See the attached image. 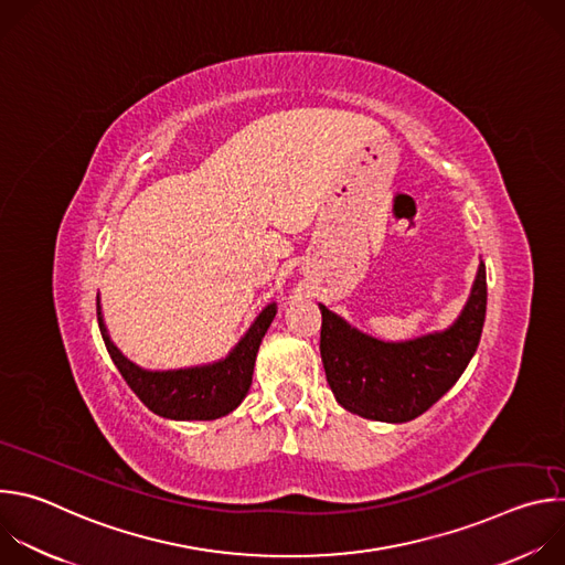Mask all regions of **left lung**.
<instances>
[{
  "instance_id": "obj_1",
  "label": "left lung",
  "mask_w": 565,
  "mask_h": 565,
  "mask_svg": "<svg viewBox=\"0 0 565 565\" xmlns=\"http://www.w3.org/2000/svg\"><path fill=\"white\" fill-rule=\"evenodd\" d=\"M486 264H480L469 301L454 327L412 342L373 340L319 303V353L335 399L347 412L371 420L418 418L467 369L486 324Z\"/></svg>"
}]
</instances>
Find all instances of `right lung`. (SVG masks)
<instances>
[{"label":"right lung","mask_w":565,"mask_h":565,"mask_svg":"<svg viewBox=\"0 0 565 565\" xmlns=\"http://www.w3.org/2000/svg\"><path fill=\"white\" fill-rule=\"evenodd\" d=\"M277 306H266L250 331L241 338L234 351L210 366L181 371H145L129 362L109 340L98 306V324L105 347L129 388L145 405L163 418L172 420H214L241 405L250 391L259 344L270 327Z\"/></svg>","instance_id":"right-lung-1"}]
</instances>
